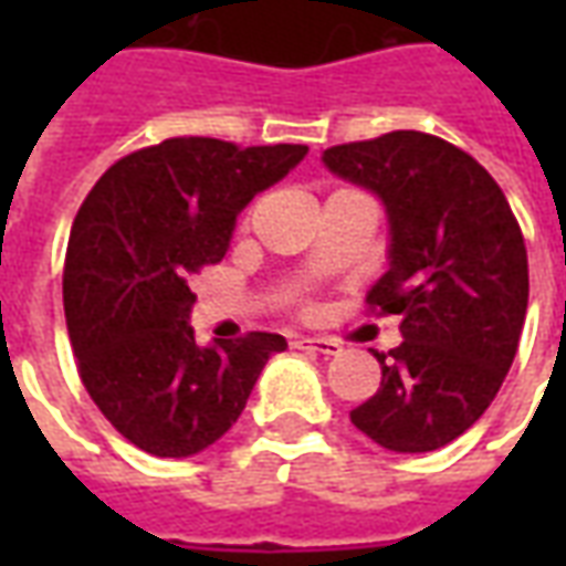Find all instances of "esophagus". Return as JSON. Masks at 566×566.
I'll return each mask as SVG.
<instances>
[{
  "label": "esophagus",
  "mask_w": 566,
  "mask_h": 566,
  "mask_svg": "<svg viewBox=\"0 0 566 566\" xmlns=\"http://www.w3.org/2000/svg\"><path fill=\"white\" fill-rule=\"evenodd\" d=\"M296 348H306V352H315V355H324V357H333L343 352L339 343L324 339V336H303V339H296Z\"/></svg>",
  "instance_id": "1"
}]
</instances>
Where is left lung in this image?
Here are the masks:
<instances>
[{
    "instance_id": "1",
    "label": "left lung",
    "mask_w": 566,
    "mask_h": 566,
    "mask_svg": "<svg viewBox=\"0 0 566 566\" xmlns=\"http://www.w3.org/2000/svg\"><path fill=\"white\" fill-rule=\"evenodd\" d=\"M336 178L376 193L388 270L367 303L400 315L403 343L376 352L379 391L352 409L376 446L424 454L482 418L518 352L527 312L522 230L485 166L449 142L397 129L321 154Z\"/></svg>"
}]
</instances>
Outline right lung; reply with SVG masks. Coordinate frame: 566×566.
<instances>
[{
	"mask_svg": "<svg viewBox=\"0 0 566 566\" xmlns=\"http://www.w3.org/2000/svg\"><path fill=\"white\" fill-rule=\"evenodd\" d=\"M308 154L166 139L117 160L72 223L63 270L69 339L84 388L120 437L157 458L209 449L242 416L279 333L199 345L187 275L218 263L235 218Z\"/></svg>",
	"mask_w": 566,
	"mask_h": 566,
	"instance_id": "1",
	"label": "right lung"
}]
</instances>
